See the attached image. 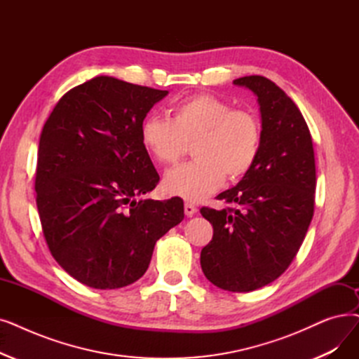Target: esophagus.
I'll list each match as a JSON object with an SVG mask.
<instances>
[{
  "mask_svg": "<svg viewBox=\"0 0 359 359\" xmlns=\"http://www.w3.org/2000/svg\"><path fill=\"white\" fill-rule=\"evenodd\" d=\"M198 212V208L194 205V204H189V202H186L184 204V214L188 217H192Z\"/></svg>",
  "mask_w": 359,
  "mask_h": 359,
  "instance_id": "obj_1",
  "label": "esophagus"
}]
</instances>
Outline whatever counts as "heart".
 <instances>
[{
	"instance_id": "heart-1",
	"label": "heart",
	"mask_w": 359,
	"mask_h": 359,
	"mask_svg": "<svg viewBox=\"0 0 359 359\" xmlns=\"http://www.w3.org/2000/svg\"><path fill=\"white\" fill-rule=\"evenodd\" d=\"M262 141L258 116L211 93L186 97L168 110V118L149 116L141 124V144L149 157L175 165L192 145L194 161L168 171L167 194L198 202L215 192L224 179L238 180L255 165Z\"/></svg>"
}]
</instances>
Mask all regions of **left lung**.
I'll return each instance as SVG.
<instances>
[{"label":"left lung","instance_id":"1","mask_svg":"<svg viewBox=\"0 0 359 359\" xmlns=\"http://www.w3.org/2000/svg\"><path fill=\"white\" fill-rule=\"evenodd\" d=\"M257 93L262 117L258 160L220 194L229 207L201 214L212 224L201 267L217 287L251 292L282 276L298 254L316 205L313 137L299 108L264 76L233 81Z\"/></svg>","mask_w":359,"mask_h":359}]
</instances>
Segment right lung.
Listing matches in <instances>:
<instances>
[{
    "instance_id": "1",
    "label": "right lung",
    "mask_w": 359,
    "mask_h": 359,
    "mask_svg": "<svg viewBox=\"0 0 359 359\" xmlns=\"http://www.w3.org/2000/svg\"><path fill=\"white\" fill-rule=\"evenodd\" d=\"M167 90L98 76L66 92L46 118L36 207L54 259L77 282L118 289L141 278L183 201L141 199L160 182L141 124Z\"/></svg>"
}]
</instances>
